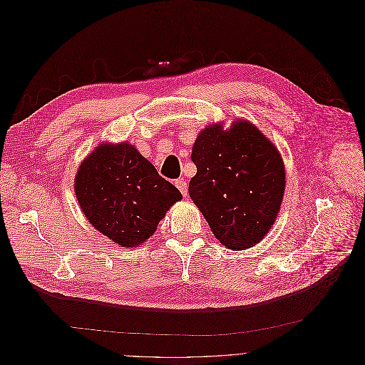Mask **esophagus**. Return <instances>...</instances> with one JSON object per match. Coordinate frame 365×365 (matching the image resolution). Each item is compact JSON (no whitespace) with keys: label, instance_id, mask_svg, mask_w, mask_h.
<instances>
[{"label":"esophagus","instance_id":"34e87169","mask_svg":"<svg viewBox=\"0 0 365 365\" xmlns=\"http://www.w3.org/2000/svg\"><path fill=\"white\" fill-rule=\"evenodd\" d=\"M175 185H177V188L181 191V195L185 197L187 192H188V185H187V182H185L184 180H177V181H175Z\"/></svg>","mask_w":365,"mask_h":365}]
</instances>
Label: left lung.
Listing matches in <instances>:
<instances>
[{
	"label": "left lung",
	"mask_w": 365,
	"mask_h": 365,
	"mask_svg": "<svg viewBox=\"0 0 365 365\" xmlns=\"http://www.w3.org/2000/svg\"><path fill=\"white\" fill-rule=\"evenodd\" d=\"M197 173L188 195L228 249L258 245L280 210L286 173L275 145L247 120L210 125L191 150Z\"/></svg>",
	"instance_id": "left-lung-1"
}]
</instances>
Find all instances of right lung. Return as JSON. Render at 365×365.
<instances>
[{
    "mask_svg": "<svg viewBox=\"0 0 365 365\" xmlns=\"http://www.w3.org/2000/svg\"><path fill=\"white\" fill-rule=\"evenodd\" d=\"M75 192L93 227L122 247L145 242L166 210L182 199L128 143L100 144L79 166Z\"/></svg>",
    "mask_w": 365,
    "mask_h": 365,
    "instance_id": "right-lung-1",
    "label": "right lung"
}]
</instances>
